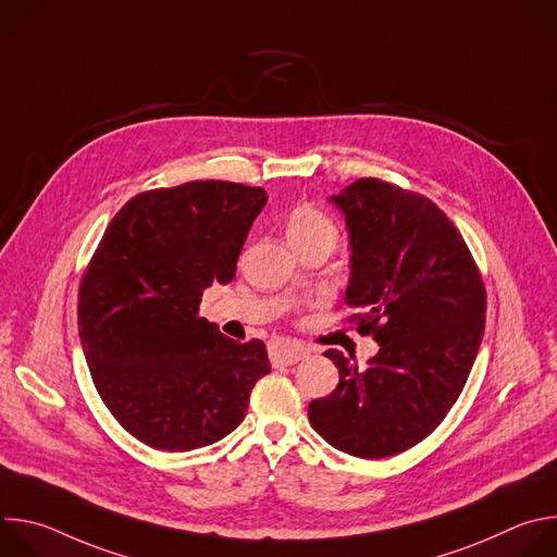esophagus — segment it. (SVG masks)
Wrapping results in <instances>:
<instances>
[{
  "label": "esophagus",
  "mask_w": 557,
  "mask_h": 557,
  "mask_svg": "<svg viewBox=\"0 0 557 557\" xmlns=\"http://www.w3.org/2000/svg\"><path fill=\"white\" fill-rule=\"evenodd\" d=\"M271 361L273 366H293L297 361H301L304 357H308V348L299 342H290V339H277L271 344L269 348Z\"/></svg>",
  "instance_id": "34e87169"
}]
</instances>
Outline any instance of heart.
Segmentation results:
<instances>
[{"instance_id": "obj_1", "label": "heart", "mask_w": 557, "mask_h": 557, "mask_svg": "<svg viewBox=\"0 0 557 557\" xmlns=\"http://www.w3.org/2000/svg\"><path fill=\"white\" fill-rule=\"evenodd\" d=\"M288 243L295 249L317 245V243H329L335 247L337 243V224L335 220L322 211L320 207L312 205H297L284 222Z\"/></svg>"}]
</instances>
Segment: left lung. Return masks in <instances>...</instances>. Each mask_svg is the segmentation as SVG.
Wrapping results in <instances>:
<instances>
[{"mask_svg":"<svg viewBox=\"0 0 557 557\" xmlns=\"http://www.w3.org/2000/svg\"><path fill=\"white\" fill-rule=\"evenodd\" d=\"M331 200L350 231L346 304L379 352L359 370L339 350L337 387L308 406L310 425L359 458L428 438L460 396L479 355L487 293L462 235L425 196L359 178Z\"/></svg>","mask_w":557,"mask_h":557,"instance_id":"left-lung-1","label":"left lung"}]
</instances>
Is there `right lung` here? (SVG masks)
Here are the masks:
<instances>
[{
  "label": "right lung",
  "mask_w": 557,
  "mask_h": 557,
  "mask_svg": "<svg viewBox=\"0 0 557 557\" xmlns=\"http://www.w3.org/2000/svg\"><path fill=\"white\" fill-rule=\"evenodd\" d=\"M267 191L194 181L127 200L78 286V337L95 387L140 443L189 451L243 423L267 346L224 337L198 314L205 288L235 277Z\"/></svg>",
  "instance_id": "obj_1"
}]
</instances>
